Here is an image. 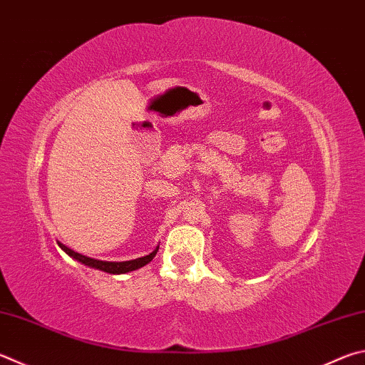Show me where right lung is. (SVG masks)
<instances>
[{
	"mask_svg": "<svg viewBox=\"0 0 365 365\" xmlns=\"http://www.w3.org/2000/svg\"><path fill=\"white\" fill-rule=\"evenodd\" d=\"M58 246H61L65 252H67L70 257L75 258V260L81 262L84 264H88V267L102 269V271H105V273H111V274L128 273V271H134L137 268L145 267V264L153 260V257L156 255L158 249H160V247H156L153 252H151L150 255H145L142 258H135V260H129V262H102V260H94V258H89V257H84L81 254H78V252L68 249L67 246H63V244H61V242H58Z\"/></svg>",
	"mask_w": 365,
	"mask_h": 365,
	"instance_id": "1",
	"label": "right lung"
}]
</instances>
